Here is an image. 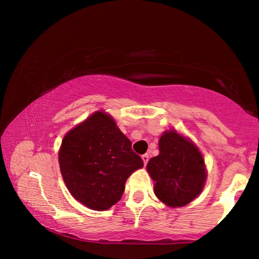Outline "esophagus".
I'll list each match as a JSON object with an SVG mask.
<instances>
[{
  "instance_id": "esophagus-1",
  "label": "esophagus",
  "mask_w": 259,
  "mask_h": 259,
  "mask_svg": "<svg viewBox=\"0 0 259 259\" xmlns=\"http://www.w3.org/2000/svg\"><path fill=\"white\" fill-rule=\"evenodd\" d=\"M142 159H143V162H144V164H147V162H148V159H150V156H148V154H144V155H142Z\"/></svg>"
}]
</instances>
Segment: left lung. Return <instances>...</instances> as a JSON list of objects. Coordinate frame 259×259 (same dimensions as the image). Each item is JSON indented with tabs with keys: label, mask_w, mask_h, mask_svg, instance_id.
Here are the masks:
<instances>
[{
	"label": "left lung",
	"mask_w": 259,
	"mask_h": 259,
	"mask_svg": "<svg viewBox=\"0 0 259 259\" xmlns=\"http://www.w3.org/2000/svg\"><path fill=\"white\" fill-rule=\"evenodd\" d=\"M159 147L160 154L147 163L155 195L169 207H183L202 191L204 160L198 147L174 130L162 135Z\"/></svg>",
	"instance_id": "obj_1"
}]
</instances>
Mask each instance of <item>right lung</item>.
<instances>
[{
  "label": "right lung",
  "mask_w": 259,
  "mask_h": 259,
  "mask_svg": "<svg viewBox=\"0 0 259 259\" xmlns=\"http://www.w3.org/2000/svg\"><path fill=\"white\" fill-rule=\"evenodd\" d=\"M59 164L74 198L102 211L121 199L126 178L144 162L112 117L97 112L65 136Z\"/></svg>",
  "instance_id": "right-lung-1"
}]
</instances>
